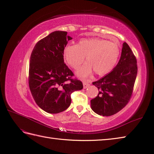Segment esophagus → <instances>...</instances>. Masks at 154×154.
<instances>
[{
	"mask_svg": "<svg viewBox=\"0 0 154 154\" xmlns=\"http://www.w3.org/2000/svg\"><path fill=\"white\" fill-rule=\"evenodd\" d=\"M90 86V84L88 82H87V81H85V80L83 81V88H84V89H86V88H88Z\"/></svg>",
	"mask_w": 154,
	"mask_h": 154,
	"instance_id": "obj_1",
	"label": "esophagus"
}]
</instances>
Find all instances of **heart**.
Instances as JSON below:
<instances>
[{"mask_svg": "<svg viewBox=\"0 0 154 154\" xmlns=\"http://www.w3.org/2000/svg\"><path fill=\"white\" fill-rule=\"evenodd\" d=\"M120 54V48L115 43L100 38L81 39L76 45H68L64 50L65 61L73 69H77L86 63L77 71L79 77H86L91 74L93 70L99 75L110 72L115 67Z\"/></svg>", "mask_w": 154, "mask_h": 154, "instance_id": "1", "label": "heart"}]
</instances>
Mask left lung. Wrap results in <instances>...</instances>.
Here are the masks:
<instances>
[{
    "label": "left lung",
    "instance_id": "8db88e82",
    "mask_svg": "<svg viewBox=\"0 0 154 154\" xmlns=\"http://www.w3.org/2000/svg\"><path fill=\"white\" fill-rule=\"evenodd\" d=\"M137 73L136 58L128 44L124 42L120 61L115 68L93 82L98 93L91 100L92 110L103 116L113 115L122 110L130 100Z\"/></svg>",
    "mask_w": 154,
    "mask_h": 154
}]
</instances>
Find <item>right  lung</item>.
<instances>
[{
    "label": "right lung",
    "instance_id": "obj_1",
    "mask_svg": "<svg viewBox=\"0 0 154 154\" xmlns=\"http://www.w3.org/2000/svg\"><path fill=\"white\" fill-rule=\"evenodd\" d=\"M72 39L67 32H52L39 40L31 53L29 88L37 105L48 113L65 111L71 103L72 93L83 88L64 63V48Z\"/></svg>",
    "mask_w": 154,
    "mask_h": 154
}]
</instances>
